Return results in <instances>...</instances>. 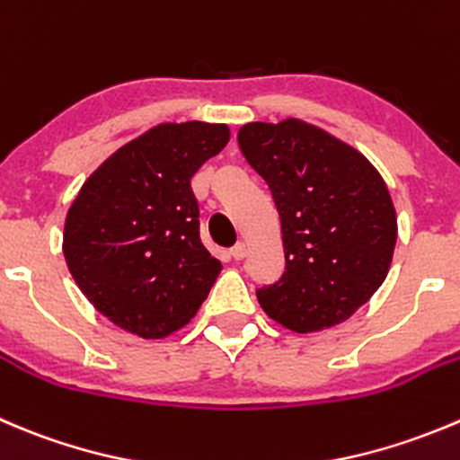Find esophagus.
I'll return each instance as SVG.
<instances>
[{
  "instance_id": "34e87169",
  "label": "esophagus",
  "mask_w": 460,
  "mask_h": 460,
  "mask_svg": "<svg viewBox=\"0 0 460 460\" xmlns=\"http://www.w3.org/2000/svg\"><path fill=\"white\" fill-rule=\"evenodd\" d=\"M229 253H231V258H234V261H243V258L247 256V244L238 243L234 249H231Z\"/></svg>"
}]
</instances>
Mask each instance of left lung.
I'll return each mask as SVG.
<instances>
[{
    "label": "left lung",
    "instance_id": "8db88e82",
    "mask_svg": "<svg viewBox=\"0 0 460 460\" xmlns=\"http://www.w3.org/2000/svg\"><path fill=\"white\" fill-rule=\"evenodd\" d=\"M238 146L280 217L285 271L256 289L262 310L294 332L349 319L389 274L398 220L364 155L314 126L247 123Z\"/></svg>",
    "mask_w": 460,
    "mask_h": 460
}]
</instances>
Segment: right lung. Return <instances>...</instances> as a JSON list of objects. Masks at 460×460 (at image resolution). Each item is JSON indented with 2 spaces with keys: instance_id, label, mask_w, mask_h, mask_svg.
Here are the masks:
<instances>
[{
  "instance_id": "add662e5",
  "label": "right lung",
  "mask_w": 460,
  "mask_h": 460,
  "mask_svg": "<svg viewBox=\"0 0 460 460\" xmlns=\"http://www.w3.org/2000/svg\"><path fill=\"white\" fill-rule=\"evenodd\" d=\"M229 141L213 123H164L111 155L65 222L71 276L101 314L144 339L189 323L222 262L199 240L190 177Z\"/></svg>"
}]
</instances>
